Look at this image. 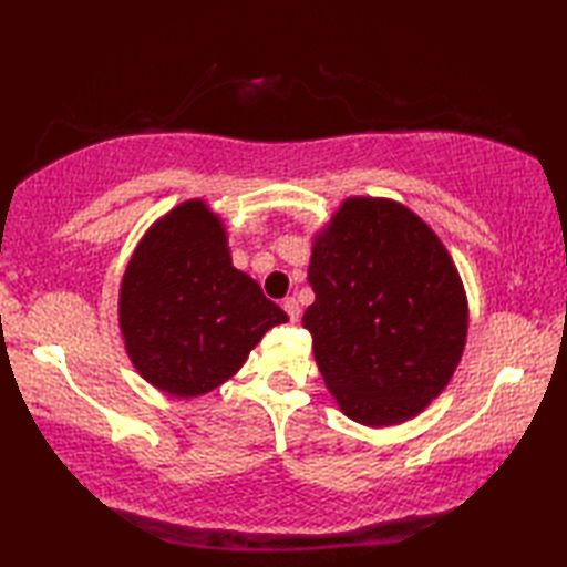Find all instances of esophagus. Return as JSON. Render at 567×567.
I'll return each instance as SVG.
<instances>
[{"mask_svg":"<svg viewBox=\"0 0 567 567\" xmlns=\"http://www.w3.org/2000/svg\"><path fill=\"white\" fill-rule=\"evenodd\" d=\"M282 309L287 311V317H290V321H299V302L295 297H287L282 302Z\"/></svg>","mask_w":567,"mask_h":567,"instance_id":"obj_1","label":"esophagus"}]
</instances>
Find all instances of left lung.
<instances>
[{
	"mask_svg": "<svg viewBox=\"0 0 567 567\" xmlns=\"http://www.w3.org/2000/svg\"><path fill=\"white\" fill-rule=\"evenodd\" d=\"M305 329L341 412L370 429L419 416L467 341V295L449 248L402 202L346 197L311 236Z\"/></svg>",
	"mask_w": 567,
	"mask_h": 567,
	"instance_id": "1",
	"label": "left lung"
}]
</instances>
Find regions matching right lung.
I'll list each match as a JSON object with an SVG mask.
<instances>
[{
  "label": "right lung",
  "mask_w": 567,
  "mask_h": 567,
  "mask_svg": "<svg viewBox=\"0 0 567 567\" xmlns=\"http://www.w3.org/2000/svg\"><path fill=\"white\" fill-rule=\"evenodd\" d=\"M290 317L234 268L224 219L185 199L141 236L118 287V331L138 375L177 400L219 388Z\"/></svg>",
  "instance_id": "1"
}]
</instances>
